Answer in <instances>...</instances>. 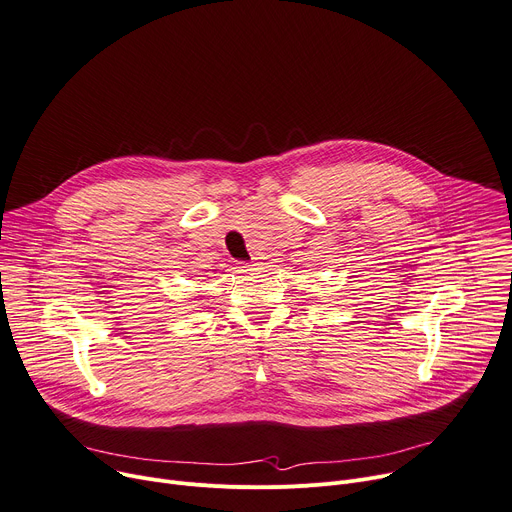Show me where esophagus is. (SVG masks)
I'll use <instances>...</instances> for the list:
<instances>
[{
    "mask_svg": "<svg viewBox=\"0 0 512 512\" xmlns=\"http://www.w3.org/2000/svg\"><path fill=\"white\" fill-rule=\"evenodd\" d=\"M238 268H240L242 272H252V270H258V264H256V262H240Z\"/></svg>",
    "mask_w": 512,
    "mask_h": 512,
    "instance_id": "esophagus-1",
    "label": "esophagus"
}]
</instances>
